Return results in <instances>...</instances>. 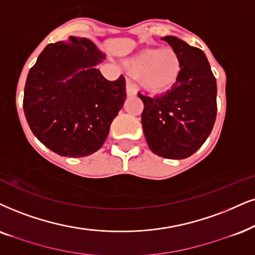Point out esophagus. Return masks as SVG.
Masks as SVG:
<instances>
[{"instance_id": "obj_1", "label": "esophagus", "mask_w": 255, "mask_h": 255, "mask_svg": "<svg viewBox=\"0 0 255 255\" xmlns=\"http://www.w3.org/2000/svg\"><path fill=\"white\" fill-rule=\"evenodd\" d=\"M126 90H127L128 96H134L136 94V87H135V85L130 80H127V82H126Z\"/></svg>"}]
</instances>
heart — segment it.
Returning a JSON list of instances; mask_svg holds the SVG:
<instances>
[{
  "label": "heart",
  "instance_id": "1",
  "mask_svg": "<svg viewBox=\"0 0 255 255\" xmlns=\"http://www.w3.org/2000/svg\"><path fill=\"white\" fill-rule=\"evenodd\" d=\"M138 85L149 92H161L178 81L182 60L173 47H143L126 60Z\"/></svg>",
  "mask_w": 255,
  "mask_h": 255
}]
</instances>
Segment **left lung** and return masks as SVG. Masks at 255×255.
<instances>
[{
    "instance_id": "left-lung-1",
    "label": "left lung",
    "mask_w": 255,
    "mask_h": 255,
    "mask_svg": "<svg viewBox=\"0 0 255 255\" xmlns=\"http://www.w3.org/2000/svg\"><path fill=\"white\" fill-rule=\"evenodd\" d=\"M178 50L182 69L165 94L138 93L141 122L150 150L166 159H186L204 144L217 119V81L201 49L174 36L162 38Z\"/></svg>"
}]
</instances>
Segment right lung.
<instances>
[{"mask_svg":"<svg viewBox=\"0 0 255 255\" xmlns=\"http://www.w3.org/2000/svg\"><path fill=\"white\" fill-rule=\"evenodd\" d=\"M105 55L93 41L70 36L48 44L29 70L23 111L33 134L54 153L88 156L102 147L126 100V81L106 80Z\"/></svg>","mask_w":255,"mask_h":255,"instance_id":"right-lung-1","label":"right lung"}]
</instances>
